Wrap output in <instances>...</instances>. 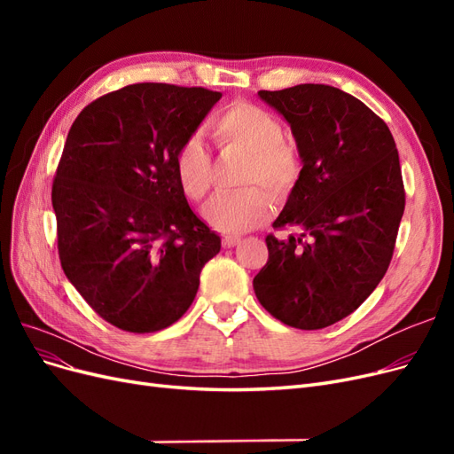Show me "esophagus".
Listing matches in <instances>:
<instances>
[{"mask_svg":"<svg viewBox=\"0 0 454 454\" xmlns=\"http://www.w3.org/2000/svg\"><path fill=\"white\" fill-rule=\"evenodd\" d=\"M239 242H240V237H237V235H225L223 237V246H225V248H235Z\"/></svg>","mask_w":454,"mask_h":454,"instance_id":"1","label":"esophagus"}]
</instances>
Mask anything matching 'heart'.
Wrapping results in <instances>:
<instances>
[{
    "mask_svg": "<svg viewBox=\"0 0 454 454\" xmlns=\"http://www.w3.org/2000/svg\"><path fill=\"white\" fill-rule=\"evenodd\" d=\"M210 134L222 151L246 155L240 184L252 185L237 193H223L206 206L204 217L214 229L240 235L265 223L272 214L274 193H287L301 176V153L294 142L284 138V127L277 115L248 102H237L222 109L210 121ZM174 170L184 195L200 202L212 184V155L197 136L184 140L174 155Z\"/></svg>",
    "mask_w": 454,
    "mask_h": 454,
    "instance_id": "obj_1",
    "label": "heart"
}]
</instances>
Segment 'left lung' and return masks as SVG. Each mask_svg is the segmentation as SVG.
Returning a JSON list of instances; mask_svg holds the SVG:
<instances>
[{
	"mask_svg": "<svg viewBox=\"0 0 454 454\" xmlns=\"http://www.w3.org/2000/svg\"><path fill=\"white\" fill-rule=\"evenodd\" d=\"M290 122L303 168L254 278L259 303L297 329L347 318L373 294L392 261L405 189L392 132L352 94L329 85L259 90Z\"/></svg>",
	"mask_w": 454,
	"mask_h": 454,
	"instance_id": "left-lung-1",
	"label": "left lung"
}]
</instances>
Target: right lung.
Instances as JSON below:
<instances>
[{
	"label": "right lung",
	"mask_w": 454,
	"mask_h": 454,
	"mask_svg": "<svg viewBox=\"0 0 454 454\" xmlns=\"http://www.w3.org/2000/svg\"><path fill=\"white\" fill-rule=\"evenodd\" d=\"M222 92L136 83L77 115L52 182L59 257L90 309L129 333H153L193 303L222 239L189 208L176 149Z\"/></svg>",
	"instance_id": "add662e5"
}]
</instances>
